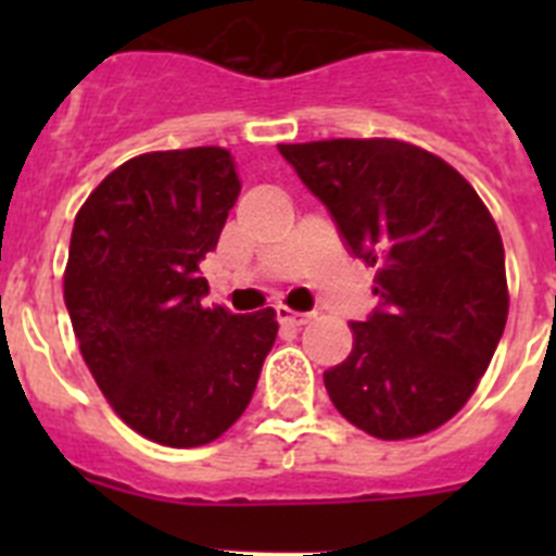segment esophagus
<instances>
[{
  "instance_id": "esophagus-1",
  "label": "esophagus",
  "mask_w": 556,
  "mask_h": 556,
  "mask_svg": "<svg viewBox=\"0 0 556 556\" xmlns=\"http://www.w3.org/2000/svg\"><path fill=\"white\" fill-rule=\"evenodd\" d=\"M275 317H278V323H281V326H289V328H301L312 320V314L292 312V308H287V306L275 308Z\"/></svg>"
}]
</instances>
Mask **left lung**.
I'll use <instances>...</instances> for the list:
<instances>
[{
  "label": "left lung",
  "instance_id": "1",
  "mask_svg": "<svg viewBox=\"0 0 556 556\" xmlns=\"http://www.w3.org/2000/svg\"><path fill=\"white\" fill-rule=\"evenodd\" d=\"M376 267L378 306L353 320V351L323 372L331 404L378 440L434 431L473 395L507 326L504 244L454 166L395 139L278 144Z\"/></svg>",
  "mask_w": 556,
  "mask_h": 556
}]
</instances>
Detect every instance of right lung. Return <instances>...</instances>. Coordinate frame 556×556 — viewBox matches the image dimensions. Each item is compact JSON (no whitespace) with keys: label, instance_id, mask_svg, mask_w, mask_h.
<instances>
[{"label":"right lung","instance_id":"1","mask_svg":"<svg viewBox=\"0 0 556 556\" xmlns=\"http://www.w3.org/2000/svg\"><path fill=\"white\" fill-rule=\"evenodd\" d=\"M223 147L147 152L113 169L77 211L63 298L80 353L113 412L152 443L217 440L253 397L273 308L205 306L200 273L239 198Z\"/></svg>","mask_w":556,"mask_h":556}]
</instances>
